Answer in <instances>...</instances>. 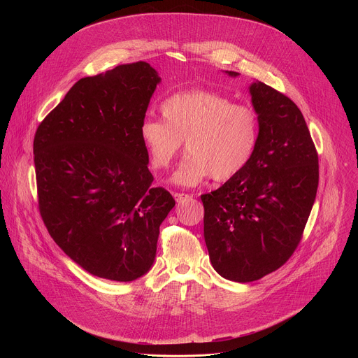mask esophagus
Wrapping results in <instances>:
<instances>
[{
	"label": "esophagus",
	"mask_w": 358,
	"mask_h": 358,
	"mask_svg": "<svg viewBox=\"0 0 358 358\" xmlns=\"http://www.w3.org/2000/svg\"><path fill=\"white\" fill-rule=\"evenodd\" d=\"M174 198H176V201H177L178 203H181V202L188 201L189 198H192V195H189V194H182V192H176V194H174Z\"/></svg>",
	"instance_id": "esophagus-1"
}]
</instances>
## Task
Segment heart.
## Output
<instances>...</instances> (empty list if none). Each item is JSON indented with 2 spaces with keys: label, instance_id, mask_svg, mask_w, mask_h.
Listing matches in <instances>:
<instances>
[{
  "label": "heart",
  "instance_id": "b5f03b06",
  "mask_svg": "<svg viewBox=\"0 0 358 358\" xmlns=\"http://www.w3.org/2000/svg\"><path fill=\"white\" fill-rule=\"evenodd\" d=\"M160 112L163 120L144 119L138 134L155 170L171 166L184 140L187 155L171 176L176 185L196 187L211 176L229 180L246 167L258 145L257 113L217 92L174 93Z\"/></svg>",
  "mask_w": 358,
  "mask_h": 358
}]
</instances>
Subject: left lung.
<instances>
[{
    "label": "left lung",
    "mask_w": 358,
    "mask_h": 358,
    "mask_svg": "<svg viewBox=\"0 0 358 358\" xmlns=\"http://www.w3.org/2000/svg\"><path fill=\"white\" fill-rule=\"evenodd\" d=\"M249 93L259 122L253 156L222 187L201 195L210 261L239 283L272 273L292 257L319 185L317 151L299 108L259 80Z\"/></svg>",
    "instance_id": "1"
}]
</instances>
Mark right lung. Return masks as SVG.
<instances>
[{
  "label": "right lung",
  "mask_w": 358,
  "mask_h": 358,
  "mask_svg": "<svg viewBox=\"0 0 358 358\" xmlns=\"http://www.w3.org/2000/svg\"><path fill=\"white\" fill-rule=\"evenodd\" d=\"M162 82L147 62L78 80L34 138L39 213L68 257L93 276L131 282L156 259L176 201L151 188L138 129Z\"/></svg>",
  "instance_id": "add662e5"
}]
</instances>
